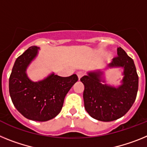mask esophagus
<instances>
[{
    "instance_id": "esophagus-1",
    "label": "esophagus",
    "mask_w": 147,
    "mask_h": 147,
    "mask_svg": "<svg viewBox=\"0 0 147 147\" xmlns=\"http://www.w3.org/2000/svg\"><path fill=\"white\" fill-rule=\"evenodd\" d=\"M77 75H78V80L84 76V72H77Z\"/></svg>"
}]
</instances>
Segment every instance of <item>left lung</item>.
<instances>
[{
  "label": "left lung",
  "instance_id": "left-lung-1",
  "mask_svg": "<svg viewBox=\"0 0 147 147\" xmlns=\"http://www.w3.org/2000/svg\"><path fill=\"white\" fill-rule=\"evenodd\" d=\"M118 56L107 64L108 68L121 67L123 79L118 86L105 84L104 72L89 71L81 78L84 85V107L92 118L109 122L123 117L133 105L138 89V76L135 63L121 47Z\"/></svg>",
  "mask_w": 147,
  "mask_h": 147
}]
</instances>
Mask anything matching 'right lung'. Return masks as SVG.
Masks as SVG:
<instances>
[{"instance_id": "obj_1", "label": "right lung", "mask_w": 147, "mask_h": 147, "mask_svg": "<svg viewBox=\"0 0 147 147\" xmlns=\"http://www.w3.org/2000/svg\"><path fill=\"white\" fill-rule=\"evenodd\" d=\"M39 47H29L16 59L9 81V95L15 107L25 118L47 121L58 115L65 96L78 78L76 74L61 77L54 72L35 82L29 78L26 69L38 54Z\"/></svg>"}]
</instances>
